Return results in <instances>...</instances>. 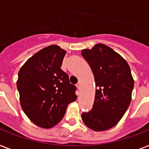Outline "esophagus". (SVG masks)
<instances>
[{"mask_svg":"<svg viewBox=\"0 0 149 149\" xmlns=\"http://www.w3.org/2000/svg\"><path fill=\"white\" fill-rule=\"evenodd\" d=\"M77 87L78 89V91H79V89H80V84H77ZM78 95H79V92H78Z\"/></svg>","mask_w":149,"mask_h":149,"instance_id":"obj_1","label":"esophagus"}]
</instances>
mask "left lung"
I'll return each mask as SVG.
<instances>
[{
  "label": "left lung",
  "instance_id": "1",
  "mask_svg": "<svg viewBox=\"0 0 149 149\" xmlns=\"http://www.w3.org/2000/svg\"><path fill=\"white\" fill-rule=\"evenodd\" d=\"M81 53L92 70L97 87L93 107L82 113V120L96 132L110 129L121 119L132 100L131 69L119 54L103 44Z\"/></svg>",
  "mask_w": 149,
  "mask_h": 149
}]
</instances>
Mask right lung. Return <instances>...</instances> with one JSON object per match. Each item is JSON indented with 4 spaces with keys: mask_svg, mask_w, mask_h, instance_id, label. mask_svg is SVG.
Here are the masks:
<instances>
[{
    "mask_svg": "<svg viewBox=\"0 0 149 149\" xmlns=\"http://www.w3.org/2000/svg\"><path fill=\"white\" fill-rule=\"evenodd\" d=\"M65 54L58 45L44 48L29 58L18 72L21 106L28 118L41 127L57 125L68 104L77 98V87L60 68Z\"/></svg>",
    "mask_w": 149,
    "mask_h": 149,
    "instance_id": "1",
    "label": "right lung"
}]
</instances>
